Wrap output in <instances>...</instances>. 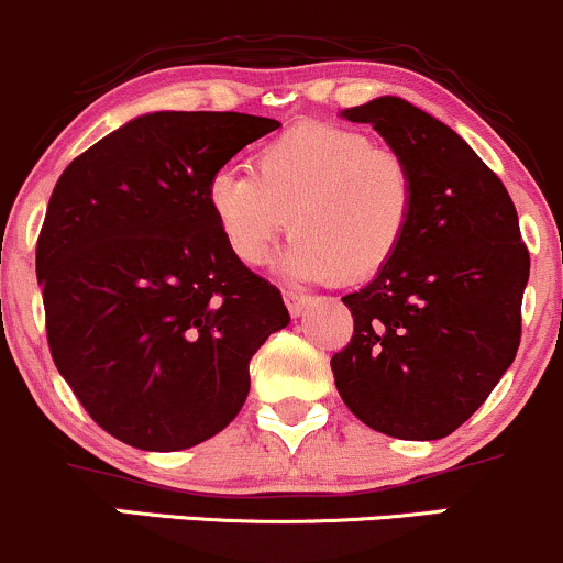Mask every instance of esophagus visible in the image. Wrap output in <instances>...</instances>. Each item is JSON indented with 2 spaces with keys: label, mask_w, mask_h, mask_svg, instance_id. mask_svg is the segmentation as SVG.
<instances>
[{
  "label": "esophagus",
  "mask_w": 563,
  "mask_h": 563,
  "mask_svg": "<svg viewBox=\"0 0 563 563\" xmlns=\"http://www.w3.org/2000/svg\"><path fill=\"white\" fill-rule=\"evenodd\" d=\"M283 301H286L291 318H299V314L310 307V299H307L305 294H296V291H283Z\"/></svg>",
  "instance_id": "obj_1"
}]
</instances>
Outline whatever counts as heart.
Listing matches in <instances>:
<instances>
[{"instance_id":"obj_1","label":"heart","mask_w":563,"mask_h":563,"mask_svg":"<svg viewBox=\"0 0 563 563\" xmlns=\"http://www.w3.org/2000/svg\"><path fill=\"white\" fill-rule=\"evenodd\" d=\"M208 211L238 262L258 264L286 230L280 267L296 280L363 283L404 245L417 213L411 165L372 135L305 122L258 146L253 173L219 170Z\"/></svg>"}]
</instances>
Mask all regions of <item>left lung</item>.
<instances>
[{"instance_id":"left-lung-1","label":"left lung","mask_w":563,"mask_h":563,"mask_svg":"<svg viewBox=\"0 0 563 563\" xmlns=\"http://www.w3.org/2000/svg\"><path fill=\"white\" fill-rule=\"evenodd\" d=\"M400 152L417 178L404 245L361 291L342 296L355 331L331 357L363 424L438 441L489 398L521 342L529 251L497 173L452 128L395 96L344 109Z\"/></svg>"}]
</instances>
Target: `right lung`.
Returning <instances> with one entry per match:
<instances>
[{
	"label": "right lung",
	"instance_id": "obj_1",
	"mask_svg": "<svg viewBox=\"0 0 563 563\" xmlns=\"http://www.w3.org/2000/svg\"><path fill=\"white\" fill-rule=\"evenodd\" d=\"M238 111H154L60 173L36 240L47 344L109 435L144 452L197 446L238 417L249 363L286 329L283 296L227 251L206 189L277 131Z\"/></svg>",
	"mask_w": 563,
	"mask_h": 563
}]
</instances>
